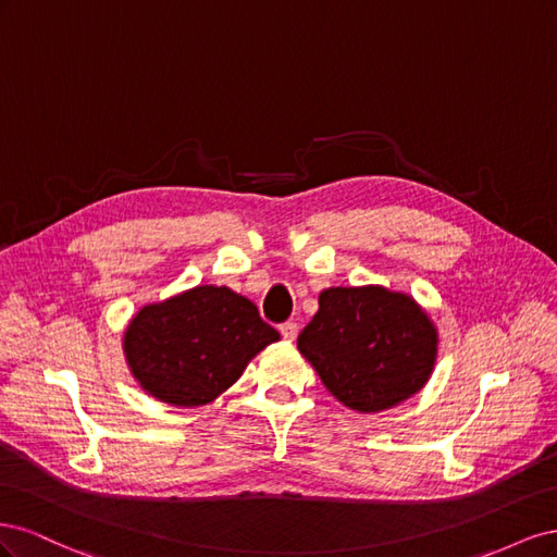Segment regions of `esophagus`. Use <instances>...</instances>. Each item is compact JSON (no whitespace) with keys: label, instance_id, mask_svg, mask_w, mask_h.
<instances>
[{"label":"esophagus","instance_id":"1","mask_svg":"<svg viewBox=\"0 0 557 557\" xmlns=\"http://www.w3.org/2000/svg\"><path fill=\"white\" fill-rule=\"evenodd\" d=\"M278 332L285 342H295L297 336V323H293V320H288V323H281L278 325Z\"/></svg>","mask_w":557,"mask_h":557}]
</instances>
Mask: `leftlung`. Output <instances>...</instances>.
I'll list each match as a JSON object with an SVG mask.
<instances>
[{
  "mask_svg": "<svg viewBox=\"0 0 557 557\" xmlns=\"http://www.w3.org/2000/svg\"><path fill=\"white\" fill-rule=\"evenodd\" d=\"M440 334L416 299L383 285L327 288L297 348L344 407L376 413L413 397L432 374Z\"/></svg>",
  "mask_w": 557,
  "mask_h": 557,
  "instance_id": "obj_1",
  "label": "left lung"
}]
</instances>
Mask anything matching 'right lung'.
I'll list each match as a JSON object with an SVG mask.
<instances>
[{
    "label": "right lung",
    "mask_w": 557,
    "mask_h": 557,
    "mask_svg": "<svg viewBox=\"0 0 557 557\" xmlns=\"http://www.w3.org/2000/svg\"><path fill=\"white\" fill-rule=\"evenodd\" d=\"M278 339L250 299L225 285H197L139 309L125 330L123 350L148 395L193 409L225 393Z\"/></svg>",
    "instance_id": "obj_1"
}]
</instances>
